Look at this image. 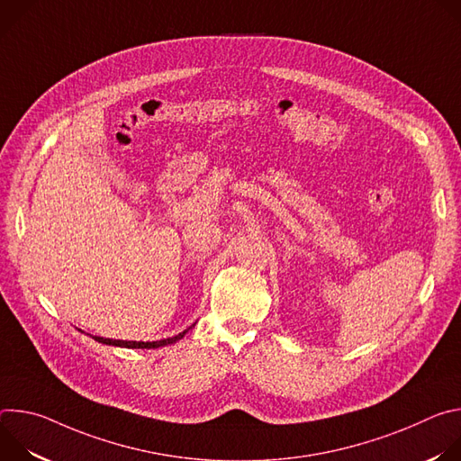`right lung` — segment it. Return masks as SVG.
Segmentation results:
<instances>
[{"instance_id":"1","label":"right lung","mask_w":461,"mask_h":461,"mask_svg":"<svg viewBox=\"0 0 461 461\" xmlns=\"http://www.w3.org/2000/svg\"><path fill=\"white\" fill-rule=\"evenodd\" d=\"M194 326V324H193ZM191 328V326H189ZM187 328V330H189ZM187 330L173 336V338H166V339H160V341H122V339H105V338H98V336H93L95 341L102 343V345H109V347H120V348H160V347H167V345H173L176 341H180Z\"/></svg>"}]
</instances>
